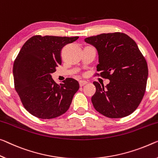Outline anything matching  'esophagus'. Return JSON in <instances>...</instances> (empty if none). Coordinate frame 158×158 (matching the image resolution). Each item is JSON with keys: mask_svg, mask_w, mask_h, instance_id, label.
I'll list each match as a JSON object with an SVG mask.
<instances>
[{"mask_svg": "<svg viewBox=\"0 0 158 158\" xmlns=\"http://www.w3.org/2000/svg\"><path fill=\"white\" fill-rule=\"evenodd\" d=\"M87 83V82L85 81H79V85H80V86H81V87L84 86L85 85H86Z\"/></svg>", "mask_w": 158, "mask_h": 158, "instance_id": "esophagus-1", "label": "esophagus"}]
</instances>
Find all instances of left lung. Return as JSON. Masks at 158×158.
<instances>
[{
	"label": "left lung",
	"instance_id": "8db88e82",
	"mask_svg": "<svg viewBox=\"0 0 158 158\" xmlns=\"http://www.w3.org/2000/svg\"><path fill=\"white\" fill-rule=\"evenodd\" d=\"M94 46L99 56L97 71L110 83L93 84L92 97L95 110L109 118H122L136 110L146 88L148 64L136 43L124 33L101 34L85 39Z\"/></svg>",
	"mask_w": 158,
	"mask_h": 158
}]
</instances>
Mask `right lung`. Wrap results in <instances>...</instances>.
I'll return each mask as SVG.
<instances>
[{"label":"right lung","instance_id":"1","mask_svg":"<svg viewBox=\"0 0 158 158\" xmlns=\"http://www.w3.org/2000/svg\"><path fill=\"white\" fill-rule=\"evenodd\" d=\"M78 38L36 35L21 48L13 64L15 89L31 115L50 119L69 109L78 82L69 77L58 85L52 74L61 64L62 48Z\"/></svg>","mask_w":158,"mask_h":158}]
</instances>
